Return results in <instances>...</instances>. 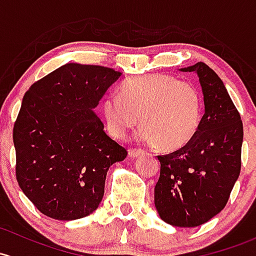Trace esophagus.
Here are the masks:
<instances>
[{
    "label": "esophagus",
    "instance_id": "obj_1",
    "mask_svg": "<svg viewBox=\"0 0 256 256\" xmlns=\"http://www.w3.org/2000/svg\"><path fill=\"white\" fill-rule=\"evenodd\" d=\"M144 150H136V148H130L128 150V156H130L131 158H137V157H140V156H142L144 154Z\"/></svg>",
    "mask_w": 256,
    "mask_h": 256
}]
</instances>
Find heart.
Masks as SVG:
<instances>
[{
  "label": "heart",
  "mask_w": 256,
  "mask_h": 256,
  "mask_svg": "<svg viewBox=\"0 0 256 256\" xmlns=\"http://www.w3.org/2000/svg\"><path fill=\"white\" fill-rule=\"evenodd\" d=\"M103 115L112 136L124 138L141 120L140 138L173 152L186 146L202 119V96L189 82L154 74L126 80L120 94H108Z\"/></svg>",
  "instance_id": "heart-1"
}]
</instances>
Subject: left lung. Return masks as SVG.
<instances>
[{"label": "left lung", "instance_id": "left-lung-1", "mask_svg": "<svg viewBox=\"0 0 256 256\" xmlns=\"http://www.w3.org/2000/svg\"><path fill=\"white\" fill-rule=\"evenodd\" d=\"M198 74L205 114L182 148L157 156L160 176L154 205L164 222L198 227L220 214L240 174L243 122L222 80L206 64L182 68Z\"/></svg>", "mask_w": 256, "mask_h": 256}]
</instances>
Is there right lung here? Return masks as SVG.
Here are the masks:
<instances>
[{
	"label": "right lung",
	"instance_id": "obj_1",
	"mask_svg": "<svg viewBox=\"0 0 256 256\" xmlns=\"http://www.w3.org/2000/svg\"><path fill=\"white\" fill-rule=\"evenodd\" d=\"M120 76L109 67L66 64L24 94L13 128L16 178L45 216L72 220L96 211L108 169L128 156L93 110Z\"/></svg>",
	"mask_w": 256,
	"mask_h": 256
}]
</instances>
